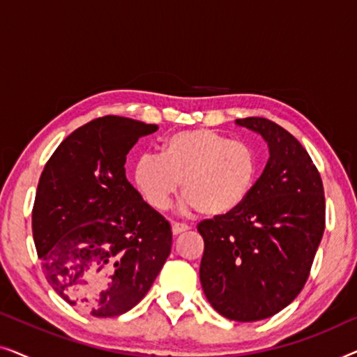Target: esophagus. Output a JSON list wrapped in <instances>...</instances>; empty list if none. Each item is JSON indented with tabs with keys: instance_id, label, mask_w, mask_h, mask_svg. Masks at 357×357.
<instances>
[{
	"instance_id": "obj_1",
	"label": "esophagus",
	"mask_w": 357,
	"mask_h": 357,
	"mask_svg": "<svg viewBox=\"0 0 357 357\" xmlns=\"http://www.w3.org/2000/svg\"><path fill=\"white\" fill-rule=\"evenodd\" d=\"M188 229H190V227L187 226V224H182V222H172V234H174V236H178V234L187 232Z\"/></svg>"
}]
</instances>
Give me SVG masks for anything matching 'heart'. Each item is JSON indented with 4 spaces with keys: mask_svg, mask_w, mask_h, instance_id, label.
I'll return each instance as SVG.
<instances>
[{
    "mask_svg": "<svg viewBox=\"0 0 357 357\" xmlns=\"http://www.w3.org/2000/svg\"><path fill=\"white\" fill-rule=\"evenodd\" d=\"M260 169V154L252 144L198 128L170 135L162 155H141L135 182L146 202L160 211L169 208L182 185L185 208L206 218H226L250 197Z\"/></svg>",
    "mask_w": 357,
    "mask_h": 357,
    "instance_id": "obj_1",
    "label": "heart"
}]
</instances>
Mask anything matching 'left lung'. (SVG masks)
<instances>
[{
	"label": "left lung",
	"mask_w": 357,
	"mask_h": 357,
	"mask_svg": "<svg viewBox=\"0 0 357 357\" xmlns=\"http://www.w3.org/2000/svg\"><path fill=\"white\" fill-rule=\"evenodd\" d=\"M260 133L270 159L236 213L204 219L199 281L213 309L236 321L278 314L310 275L325 231L324 183L299 141L261 116L236 120Z\"/></svg>",
	"instance_id": "8db88e82"
}]
</instances>
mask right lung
Segmentation results:
<instances>
[{
  "label": "right lung",
  "mask_w": 357,
  "mask_h": 357,
  "mask_svg": "<svg viewBox=\"0 0 357 357\" xmlns=\"http://www.w3.org/2000/svg\"><path fill=\"white\" fill-rule=\"evenodd\" d=\"M158 125L107 115L61 141L43 167L32 234L47 281L68 304L115 317L138 304L172 247V231L125 175L126 154Z\"/></svg>",
  "instance_id": "1"
}]
</instances>
